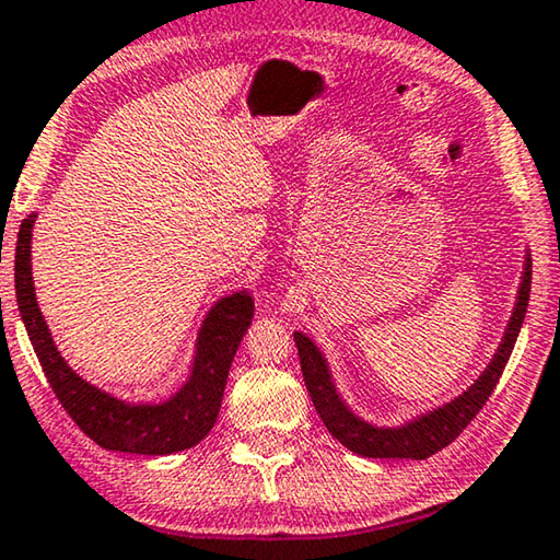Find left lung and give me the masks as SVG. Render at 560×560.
<instances>
[{
  "instance_id": "1",
  "label": "left lung",
  "mask_w": 560,
  "mask_h": 560,
  "mask_svg": "<svg viewBox=\"0 0 560 560\" xmlns=\"http://www.w3.org/2000/svg\"><path fill=\"white\" fill-rule=\"evenodd\" d=\"M530 296V256L526 259V269H523V283L518 289V301L513 308V316L505 328V336L499 346L493 361L488 363V369L481 374V378L468 388L464 396H458L456 401L436 408V411L421 416L419 421H411L401 425V429H376L366 421H361L353 416L346 404L339 398L334 388L331 374H328L326 361L312 339H306L304 334H294L299 361H301V374H304L308 396L316 406L318 416H322L324 425L336 441H341L346 448L353 454L366 456V458H429L436 451L446 448L468 423L476 419V413L486 406L488 396L493 394L495 384L503 374L505 363L513 351V343L518 339L523 316L528 308Z\"/></svg>"
}]
</instances>
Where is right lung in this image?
Segmentation results:
<instances>
[{"instance_id":"add662e5","label":"right lung","mask_w":560,"mask_h":560,"mask_svg":"<svg viewBox=\"0 0 560 560\" xmlns=\"http://www.w3.org/2000/svg\"><path fill=\"white\" fill-rule=\"evenodd\" d=\"M34 219V214L26 217L16 236L14 289L34 353L59 404L102 448L141 456H164L191 448L217 423L229 369L254 316L252 296L232 294L211 308L199 331L191 376L179 394L159 406H127L79 378L51 341L32 283L30 248Z\"/></svg>"}]
</instances>
